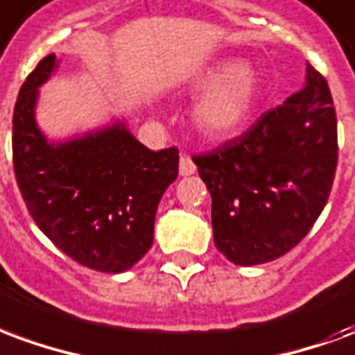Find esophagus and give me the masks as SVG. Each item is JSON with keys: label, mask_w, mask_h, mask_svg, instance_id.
<instances>
[{"label": "esophagus", "mask_w": 355, "mask_h": 355, "mask_svg": "<svg viewBox=\"0 0 355 355\" xmlns=\"http://www.w3.org/2000/svg\"><path fill=\"white\" fill-rule=\"evenodd\" d=\"M196 169H198V167H196V164L191 162L190 157H180V162H178V175H180V177H190V175L196 173Z\"/></svg>", "instance_id": "34e87169"}]
</instances>
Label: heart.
<instances>
[{"label":"heart","mask_w":355,"mask_h":355,"mask_svg":"<svg viewBox=\"0 0 355 355\" xmlns=\"http://www.w3.org/2000/svg\"><path fill=\"white\" fill-rule=\"evenodd\" d=\"M191 86L205 90L191 111L196 128L205 137L225 139L246 124L258 99L259 80L250 67L220 62L199 71Z\"/></svg>","instance_id":"1"}]
</instances>
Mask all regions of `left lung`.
<instances>
[{
  "label": "left lung",
  "mask_w": 355,
  "mask_h": 355,
  "mask_svg": "<svg viewBox=\"0 0 355 355\" xmlns=\"http://www.w3.org/2000/svg\"><path fill=\"white\" fill-rule=\"evenodd\" d=\"M193 164L211 191L218 250L241 267L284 256L322 214L337 169V114L325 78L306 65L301 90Z\"/></svg>",
  "instance_id": "obj_1"
}]
</instances>
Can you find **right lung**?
Segmentation results:
<instances>
[{"instance_id":"obj_1","label":"right lung","mask_w":355,"mask_h":355,"mask_svg":"<svg viewBox=\"0 0 355 355\" xmlns=\"http://www.w3.org/2000/svg\"><path fill=\"white\" fill-rule=\"evenodd\" d=\"M43 58L12 114L18 188L39 230L84 267L124 272L150 250L159 199L178 175V150H150L124 118L51 141L37 124L41 86L56 73Z\"/></svg>"}]
</instances>
